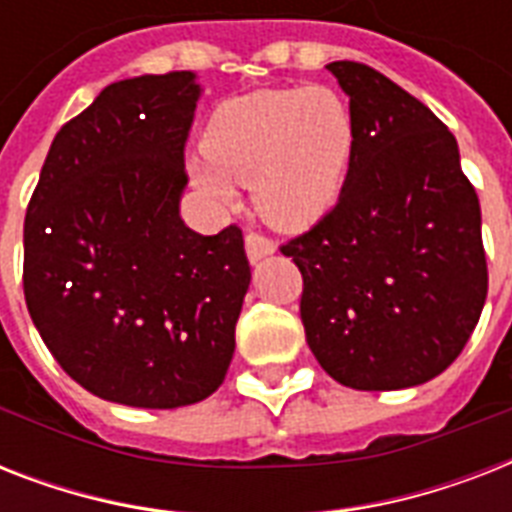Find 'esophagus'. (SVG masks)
<instances>
[{
	"label": "esophagus",
	"mask_w": 512,
	"mask_h": 512,
	"mask_svg": "<svg viewBox=\"0 0 512 512\" xmlns=\"http://www.w3.org/2000/svg\"><path fill=\"white\" fill-rule=\"evenodd\" d=\"M244 244H247V257L252 265L260 263L263 257H268L276 252V244H273L271 239L260 236V233H249L247 239H244Z\"/></svg>",
	"instance_id": "34e87169"
}]
</instances>
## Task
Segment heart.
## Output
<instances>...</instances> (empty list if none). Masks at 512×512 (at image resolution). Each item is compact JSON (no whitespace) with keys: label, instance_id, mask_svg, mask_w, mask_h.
Returning a JSON list of instances; mask_svg holds the SVG:
<instances>
[{"label":"heart","instance_id":"obj_1","mask_svg":"<svg viewBox=\"0 0 512 512\" xmlns=\"http://www.w3.org/2000/svg\"><path fill=\"white\" fill-rule=\"evenodd\" d=\"M348 103L329 87L255 90L220 103L201 135L204 159L188 164L215 207L249 185L257 215L279 231H305L335 209L353 159Z\"/></svg>","mask_w":512,"mask_h":512}]
</instances>
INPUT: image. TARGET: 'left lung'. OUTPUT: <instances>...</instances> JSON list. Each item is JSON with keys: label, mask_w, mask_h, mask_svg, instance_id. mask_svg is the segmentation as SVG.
Listing matches in <instances>:
<instances>
[{"label": "left lung", "mask_w": 512, "mask_h": 512, "mask_svg": "<svg viewBox=\"0 0 512 512\" xmlns=\"http://www.w3.org/2000/svg\"><path fill=\"white\" fill-rule=\"evenodd\" d=\"M356 127L335 209L281 255L303 273L300 319L329 377L356 390L433 380L486 303L481 204L444 122L380 71L329 63Z\"/></svg>", "instance_id": "8db88e82"}]
</instances>
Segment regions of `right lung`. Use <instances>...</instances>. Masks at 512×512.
I'll use <instances>...</instances> for the list:
<instances>
[{
  "mask_svg": "<svg viewBox=\"0 0 512 512\" xmlns=\"http://www.w3.org/2000/svg\"><path fill=\"white\" fill-rule=\"evenodd\" d=\"M199 98L193 71L108 84L60 127L28 204L31 321L63 372L114 404H196L231 366L252 281L244 239L180 217Z\"/></svg>",
  "mask_w": 512,
  "mask_h": 512,
  "instance_id": "right-lung-1",
  "label": "right lung"
}]
</instances>
